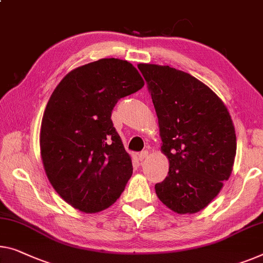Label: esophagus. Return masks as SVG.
Masks as SVG:
<instances>
[{"mask_svg": "<svg viewBox=\"0 0 263 263\" xmlns=\"http://www.w3.org/2000/svg\"><path fill=\"white\" fill-rule=\"evenodd\" d=\"M147 156H148V151H142V152H140V154L138 155V159L140 160V162H142V160H144L145 158H146Z\"/></svg>", "mask_w": 263, "mask_h": 263, "instance_id": "34e87169", "label": "esophagus"}]
</instances>
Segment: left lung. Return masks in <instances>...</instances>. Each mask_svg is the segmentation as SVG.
I'll use <instances>...</instances> for the list:
<instances>
[{
  "instance_id": "left-lung-1",
  "label": "left lung",
  "mask_w": 263,
  "mask_h": 263,
  "mask_svg": "<svg viewBox=\"0 0 263 263\" xmlns=\"http://www.w3.org/2000/svg\"><path fill=\"white\" fill-rule=\"evenodd\" d=\"M138 68L158 118L160 150L170 164L156 194L175 213H198L232 175L236 156L232 117L216 93L189 73L152 64Z\"/></svg>"
}]
</instances>
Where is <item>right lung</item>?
I'll use <instances>...</instances> for the list:
<instances>
[{"mask_svg": "<svg viewBox=\"0 0 263 263\" xmlns=\"http://www.w3.org/2000/svg\"><path fill=\"white\" fill-rule=\"evenodd\" d=\"M143 86L130 62L100 59L70 70L47 103L40 131L42 164L60 197L82 213L112 205L132 176L131 157L111 115L120 98Z\"/></svg>", "mask_w": 263, "mask_h": 263, "instance_id": "1", "label": "right lung"}]
</instances>
